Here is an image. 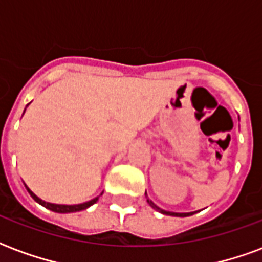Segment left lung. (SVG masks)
I'll list each match as a JSON object with an SVG mask.
<instances>
[{
	"label": "left lung",
	"mask_w": 262,
	"mask_h": 262,
	"mask_svg": "<svg viewBox=\"0 0 262 262\" xmlns=\"http://www.w3.org/2000/svg\"><path fill=\"white\" fill-rule=\"evenodd\" d=\"M147 204H149L153 209H156V210H159L160 213L168 214V216H176V217H187V216H191V214H194V212H190V213H175V212H167V210H164V209H160L157 205L154 204L153 201H150V200H147Z\"/></svg>",
	"instance_id": "8db88e82"
}]
</instances>
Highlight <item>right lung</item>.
<instances>
[{
    "label": "right lung",
    "instance_id": "add662e5",
    "mask_svg": "<svg viewBox=\"0 0 262 262\" xmlns=\"http://www.w3.org/2000/svg\"><path fill=\"white\" fill-rule=\"evenodd\" d=\"M24 186H26V184H24ZM26 188H27V191L30 192V195L34 198V201H36L38 204L45 206V208L53 210V212H56V213H72V212L84 210V209H87L89 206H91V205H94L99 198V196H95L94 200L87 201V202H83V204H78V205H57V204H50V202H46V201H42L40 198H38V196H36L35 194H34V192L27 187V186H26ZM101 195H102V194H101Z\"/></svg>",
    "mask_w": 262,
    "mask_h": 262
}]
</instances>
